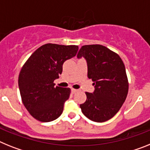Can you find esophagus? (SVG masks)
<instances>
[{
	"instance_id": "esophagus-1",
	"label": "esophagus",
	"mask_w": 150,
	"mask_h": 150,
	"mask_svg": "<svg viewBox=\"0 0 150 150\" xmlns=\"http://www.w3.org/2000/svg\"><path fill=\"white\" fill-rule=\"evenodd\" d=\"M78 91H79V90H76V89H71V92H72V93H76V92H78Z\"/></svg>"
}]
</instances>
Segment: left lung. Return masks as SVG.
Masks as SVG:
<instances>
[{"label":"left lung","instance_id":"obj_1","mask_svg":"<svg viewBox=\"0 0 150 150\" xmlns=\"http://www.w3.org/2000/svg\"><path fill=\"white\" fill-rule=\"evenodd\" d=\"M77 57L85 59L88 77L95 85L93 93H85L87 100L80 105L81 111L93 122L108 121L119 111L128 92L123 61L117 53L100 44L82 46Z\"/></svg>","mask_w":150,"mask_h":150}]
</instances>
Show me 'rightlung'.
I'll use <instances>...</instances> for the list:
<instances>
[{"mask_svg": "<svg viewBox=\"0 0 150 150\" xmlns=\"http://www.w3.org/2000/svg\"><path fill=\"white\" fill-rule=\"evenodd\" d=\"M79 47L46 44L32 53L19 75V88L25 107L34 118L49 122L59 118L70 88L55 87L62 64L76 55Z\"/></svg>", "mask_w": 150, "mask_h": 150, "instance_id": "obj_1", "label": "right lung"}]
</instances>
